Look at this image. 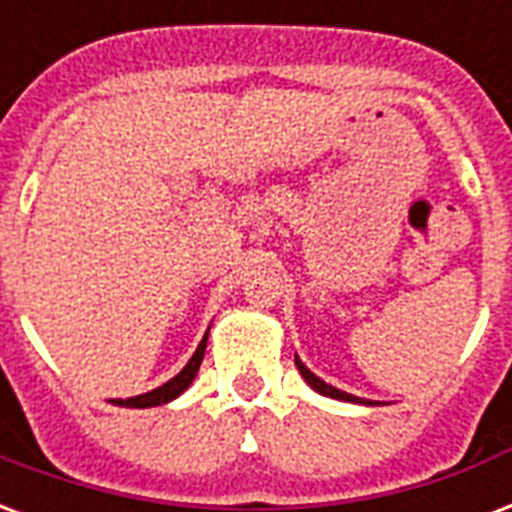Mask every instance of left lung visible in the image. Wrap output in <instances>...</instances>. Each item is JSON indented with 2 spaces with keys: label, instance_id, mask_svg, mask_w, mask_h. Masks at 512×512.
<instances>
[{
  "label": "left lung",
  "instance_id": "left-lung-1",
  "mask_svg": "<svg viewBox=\"0 0 512 512\" xmlns=\"http://www.w3.org/2000/svg\"><path fill=\"white\" fill-rule=\"evenodd\" d=\"M295 366H298V372H301V377H304L306 382H309V388H314L317 393H323V396H331V399H342V401H358V404H372V401L366 399H358V396H352V393H344L339 391V388H333V385H328V382H323L317 374H312L309 369H306L304 363H301V358L295 355Z\"/></svg>",
  "mask_w": 512,
  "mask_h": 512
}]
</instances>
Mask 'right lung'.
Returning a JSON list of instances; mask_svg holds the SVG:
<instances>
[{"mask_svg":"<svg viewBox=\"0 0 512 512\" xmlns=\"http://www.w3.org/2000/svg\"><path fill=\"white\" fill-rule=\"evenodd\" d=\"M206 342H208V333L200 339L198 350H195V355L189 358V363L181 369L173 380H168L165 385H160V388H154V391L149 393H140V396H132V399H113V404L116 407H135V410H146V407H157V404H168V401H173L176 396H181V393L187 391L189 385H192V380H195V374H198L200 363H203V355H206Z\"/></svg>","mask_w":512,"mask_h":512,"instance_id":"obj_1","label":"right lung"}]
</instances>
